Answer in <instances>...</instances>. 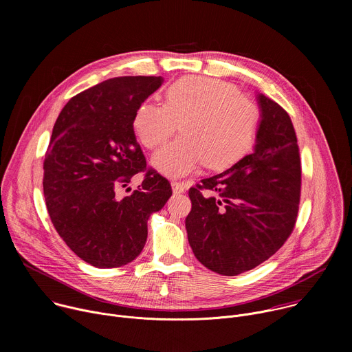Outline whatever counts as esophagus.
Wrapping results in <instances>:
<instances>
[{
  "mask_svg": "<svg viewBox=\"0 0 352 352\" xmlns=\"http://www.w3.org/2000/svg\"><path fill=\"white\" fill-rule=\"evenodd\" d=\"M171 186H173V192H174V193H184V192L186 190V184H184V182H177V181H174V182L171 184Z\"/></svg>",
  "mask_w": 352,
  "mask_h": 352,
  "instance_id": "obj_1",
  "label": "esophagus"
}]
</instances>
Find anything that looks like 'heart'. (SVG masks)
<instances>
[{"mask_svg":"<svg viewBox=\"0 0 352 352\" xmlns=\"http://www.w3.org/2000/svg\"><path fill=\"white\" fill-rule=\"evenodd\" d=\"M262 121L254 98L209 76H185L168 86L166 102H143L133 117V132L148 150L163 146L178 129L182 135L153 157L167 177H184L200 164L223 170L252 150Z\"/></svg>","mask_w":352,"mask_h":352,"instance_id":"obj_1","label":"heart"}]
</instances>
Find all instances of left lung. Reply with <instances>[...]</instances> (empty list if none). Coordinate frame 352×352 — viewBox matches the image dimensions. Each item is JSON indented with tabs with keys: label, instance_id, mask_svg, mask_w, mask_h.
<instances>
[{
	"label": "left lung",
	"instance_id": "left-lung-1",
	"mask_svg": "<svg viewBox=\"0 0 352 352\" xmlns=\"http://www.w3.org/2000/svg\"><path fill=\"white\" fill-rule=\"evenodd\" d=\"M259 104L254 152L188 192L189 245L200 263L223 276L252 270L273 256L298 217L302 171L291 118L263 94Z\"/></svg>",
	"mask_w": 352,
	"mask_h": 352
}]
</instances>
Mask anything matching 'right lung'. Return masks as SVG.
Instances as JSON below:
<instances>
[{
	"label": "right lung",
	"mask_w": 352,
	"mask_h": 352,
	"mask_svg": "<svg viewBox=\"0 0 352 352\" xmlns=\"http://www.w3.org/2000/svg\"><path fill=\"white\" fill-rule=\"evenodd\" d=\"M162 76H121L74 96L60 113L43 162V192L54 228L94 267L128 265L142 252L147 219L173 195L167 178L146 166L133 117ZM138 172L141 188L115 192ZM131 190V189H129Z\"/></svg>",
	"instance_id": "1"
}]
</instances>
